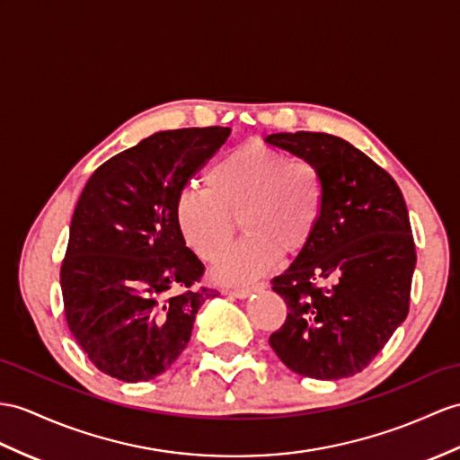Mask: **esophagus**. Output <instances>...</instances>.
Instances as JSON below:
<instances>
[{
  "mask_svg": "<svg viewBox=\"0 0 460 460\" xmlns=\"http://www.w3.org/2000/svg\"><path fill=\"white\" fill-rule=\"evenodd\" d=\"M253 290H257V287H242V288H226L224 293L230 295V296H236V298H248Z\"/></svg>",
  "mask_w": 460,
  "mask_h": 460,
  "instance_id": "esophagus-1",
  "label": "esophagus"
}]
</instances>
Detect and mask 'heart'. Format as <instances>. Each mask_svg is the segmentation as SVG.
Instances as JSON below:
<instances>
[{
    "label": "heart",
    "mask_w": 460,
    "mask_h": 460,
    "mask_svg": "<svg viewBox=\"0 0 460 460\" xmlns=\"http://www.w3.org/2000/svg\"><path fill=\"white\" fill-rule=\"evenodd\" d=\"M207 189H185L175 220L185 243L200 260L215 261L242 220L245 238L217 263L212 277L245 285L271 269L279 255H295L314 238L323 212V179L306 160L248 144L210 167Z\"/></svg>",
    "instance_id": "obj_1"
}]
</instances>
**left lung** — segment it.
I'll return each mask as SVG.
<instances>
[{
    "label": "left lung",
    "mask_w": 460,
    "mask_h": 460,
    "mask_svg": "<svg viewBox=\"0 0 460 460\" xmlns=\"http://www.w3.org/2000/svg\"><path fill=\"white\" fill-rule=\"evenodd\" d=\"M265 142L314 164L323 179L314 238L271 281L287 320L269 345L302 376H353L410 310L416 245L404 197L383 167L340 137L300 130Z\"/></svg>",
    "instance_id": "left-lung-1"
}]
</instances>
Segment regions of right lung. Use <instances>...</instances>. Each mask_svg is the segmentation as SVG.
Wrapping results in <instances>:
<instances>
[{"instance_id": "obj_1", "label": "right lung", "mask_w": 460, "mask_h": 460, "mask_svg": "<svg viewBox=\"0 0 460 460\" xmlns=\"http://www.w3.org/2000/svg\"><path fill=\"white\" fill-rule=\"evenodd\" d=\"M230 128L155 132L99 165L77 200L60 269L66 322L101 373L122 383L162 375L191 340L217 290L187 248L175 203Z\"/></svg>"}]
</instances>
